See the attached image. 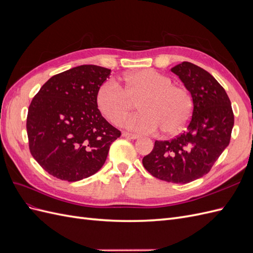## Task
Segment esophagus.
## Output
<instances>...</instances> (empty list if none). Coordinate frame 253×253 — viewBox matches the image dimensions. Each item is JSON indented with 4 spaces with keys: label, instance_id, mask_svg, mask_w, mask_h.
I'll return each mask as SVG.
<instances>
[{
    "label": "esophagus",
    "instance_id": "34e87169",
    "mask_svg": "<svg viewBox=\"0 0 253 253\" xmlns=\"http://www.w3.org/2000/svg\"><path fill=\"white\" fill-rule=\"evenodd\" d=\"M122 136L126 137V138H131V139H137V138H139V135L132 134V133H128V132H124V133H122Z\"/></svg>",
    "mask_w": 253,
    "mask_h": 253
}]
</instances>
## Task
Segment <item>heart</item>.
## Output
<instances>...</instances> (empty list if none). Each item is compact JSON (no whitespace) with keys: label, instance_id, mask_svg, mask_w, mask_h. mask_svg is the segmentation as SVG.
<instances>
[{"label":"heart","instance_id":"b5f03b06","mask_svg":"<svg viewBox=\"0 0 253 253\" xmlns=\"http://www.w3.org/2000/svg\"><path fill=\"white\" fill-rule=\"evenodd\" d=\"M137 101L141 112L128 118L125 126L145 134L159 128L167 135L178 133L193 112L189 90L175 85L169 76L150 68L125 75L121 86L114 81L105 82L97 91L99 110L115 125L127 116Z\"/></svg>","mask_w":253,"mask_h":253}]
</instances>
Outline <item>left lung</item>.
I'll return each mask as SVG.
<instances>
[{
    "instance_id": "8db88e82",
    "label": "left lung",
    "mask_w": 253,
    "mask_h": 253,
    "mask_svg": "<svg viewBox=\"0 0 253 253\" xmlns=\"http://www.w3.org/2000/svg\"><path fill=\"white\" fill-rule=\"evenodd\" d=\"M191 93L192 118L187 131L172 140H156L142 165L154 177L187 183L209 173L228 147L234 125L231 102L211 74L190 62L171 68Z\"/></svg>"
}]
</instances>
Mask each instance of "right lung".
Wrapping results in <instances>:
<instances>
[{
  "instance_id": "add662e5",
  "label": "right lung",
  "mask_w": 253,
  "mask_h": 253,
  "mask_svg": "<svg viewBox=\"0 0 253 253\" xmlns=\"http://www.w3.org/2000/svg\"><path fill=\"white\" fill-rule=\"evenodd\" d=\"M110 75L109 68L80 65L52 76L34 97L26 121L29 151L53 177H89L120 137L97 105V91Z\"/></svg>"
}]
</instances>
